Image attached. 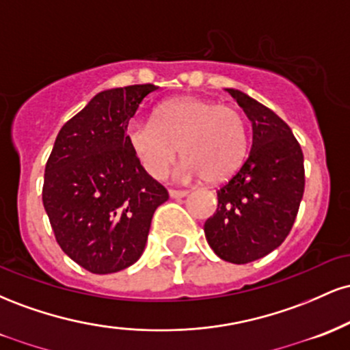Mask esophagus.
I'll return each mask as SVG.
<instances>
[{
    "label": "esophagus",
    "instance_id": "esophagus-1",
    "mask_svg": "<svg viewBox=\"0 0 350 350\" xmlns=\"http://www.w3.org/2000/svg\"><path fill=\"white\" fill-rule=\"evenodd\" d=\"M187 194H189V191H186V189H170V196L172 199L186 198Z\"/></svg>",
    "mask_w": 350,
    "mask_h": 350
}]
</instances>
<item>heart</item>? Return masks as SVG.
<instances>
[{"mask_svg": "<svg viewBox=\"0 0 350 350\" xmlns=\"http://www.w3.org/2000/svg\"><path fill=\"white\" fill-rule=\"evenodd\" d=\"M126 139L148 174L161 179L183 151L184 171L220 184L235 174L247 154L239 110L214 100L178 97L156 108L152 122H133Z\"/></svg>", "mask_w": 350, "mask_h": 350, "instance_id": "obj_1", "label": "heart"}]
</instances>
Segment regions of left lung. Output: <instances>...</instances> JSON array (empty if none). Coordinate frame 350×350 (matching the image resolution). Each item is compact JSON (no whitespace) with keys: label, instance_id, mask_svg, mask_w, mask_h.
<instances>
[{"label":"left lung","instance_id":"8db88e82","mask_svg":"<svg viewBox=\"0 0 350 350\" xmlns=\"http://www.w3.org/2000/svg\"><path fill=\"white\" fill-rule=\"evenodd\" d=\"M227 92L252 122V150L217 191V211L204 232L217 256L243 265L263 258L290 234L304 192V158L275 111L235 88Z\"/></svg>","mask_w":350,"mask_h":350}]
</instances>
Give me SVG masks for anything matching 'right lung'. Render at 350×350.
Listing matches in <instances>:
<instances>
[{"label": "right lung", "mask_w": 350, "mask_h": 350, "mask_svg": "<svg viewBox=\"0 0 350 350\" xmlns=\"http://www.w3.org/2000/svg\"><path fill=\"white\" fill-rule=\"evenodd\" d=\"M158 87L110 88L60 128L44 172L42 204L67 256L95 275L142 256L154 211L170 199L126 139L138 107Z\"/></svg>", "instance_id": "right-lung-1"}]
</instances>
